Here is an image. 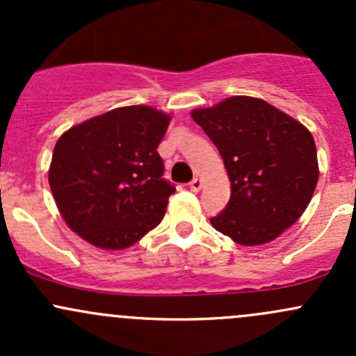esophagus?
I'll return each instance as SVG.
<instances>
[{
    "mask_svg": "<svg viewBox=\"0 0 356 356\" xmlns=\"http://www.w3.org/2000/svg\"><path fill=\"white\" fill-rule=\"evenodd\" d=\"M189 188H191V191H195V193H198L201 188H203V181H201V179H193L191 182H189Z\"/></svg>",
    "mask_w": 356,
    "mask_h": 356,
    "instance_id": "esophagus-1",
    "label": "esophagus"
}]
</instances>
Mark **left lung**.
Returning <instances> with one entry per match:
<instances>
[{
    "label": "left lung",
    "mask_w": 356,
    "mask_h": 356,
    "mask_svg": "<svg viewBox=\"0 0 356 356\" xmlns=\"http://www.w3.org/2000/svg\"><path fill=\"white\" fill-rule=\"evenodd\" d=\"M191 117L224 160L231 200L210 218L243 246L274 241L303 215L318 181L312 132L267 102L231 96Z\"/></svg>",
    "instance_id": "8db88e82"
}]
</instances>
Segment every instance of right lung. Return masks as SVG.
<instances>
[{
	"label": "right lung",
	"mask_w": 356,
	"mask_h": 356,
	"mask_svg": "<svg viewBox=\"0 0 356 356\" xmlns=\"http://www.w3.org/2000/svg\"><path fill=\"white\" fill-rule=\"evenodd\" d=\"M170 115L120 106L74 125L53 149L48 179L68 227L102 250H124L155 229L175 191L156 148Z\"/></svg>",
	"instance_id": "1"
}]
</instances>
